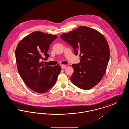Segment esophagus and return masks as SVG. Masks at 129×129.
Here are the masks:
<instances>
[{"label":"esophagus","mask_w":129,"mask_h":129,"mask_svg":"<svg viewBox=\"0 0 129 129\" xmlns=\"http://www.w3.org/2000/svg\"><path fill=\"white\" fill-rule=\"evenodd\" d=\"M67 67V66L66 65H61V69H64L65 68Z\"/></svg>","instance_id":"esophagus-1"}]
</instances>
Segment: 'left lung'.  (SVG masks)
Listing matches in <instances>:
<instances>
[{
	"label": "left lung",
	"mask_w": 129,
	"mask_h": 129,
	"mask_svg": "<svg viewBox=\"0 0 129 129\" xmlns=\"http://www.w3.org/2000/svg\"><path fill=\"white\" fill-rule=\"evenodd\" d=\"M60 38L81 57L79 63L72 65L71 82L82 89L92 88L102 80L107 67L110 50L106 40L98 31L86 26L63 34Z\"/></svg>",
	"instance_id": "obj_1"
}]
</instances>
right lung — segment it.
<instances>
[{
    "mask_svg": "<svg viewBox=\"0 0 129 129\" xmlns=\"http://www.w3.org/2000/svg\"><path fill=\"white\" fill-rule=\"evenodd\" d=\"M57 36L33 32L19 43L15 50L16 61L20 76L25 85L35 92L43 93L55 85L61 67L43 65L49 57V46Z\"/></svg>",
    "mask_w": 129,
    "mask_h": 129,
    "instance_id": "obj_1",
    "label": "right lung"
}]
</instances>
